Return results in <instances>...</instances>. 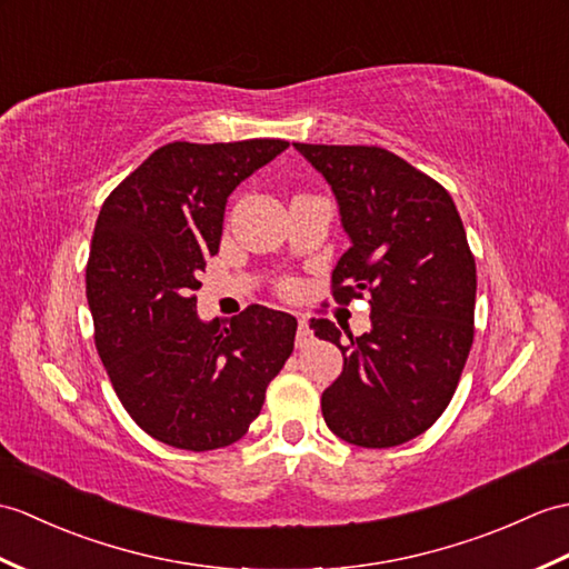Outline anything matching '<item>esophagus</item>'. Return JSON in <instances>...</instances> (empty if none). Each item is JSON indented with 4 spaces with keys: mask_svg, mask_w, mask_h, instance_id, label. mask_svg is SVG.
<instances>
[{
    "mask_svg": "<svg viewBox=\"0 0 569 569\" xmlns=\"http://www.w3.org/2000/svg\"><path fill=\"white\" fill-rule=\"evenodd\" d=\"M310 341H312V329H310V325H308L306 317H300V320H298V335H296V345H298V347H308Z\"/></svg>",
    "mask_w": 569,
    "mask_h": 569,
    "instance_id": "1",
    "label": "esophagus"
}]
</instances>
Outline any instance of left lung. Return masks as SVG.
<instances>
[{
  "mask_svg": "<svg viewBox=\"0 0 569 569\" xmlns=\"http://www.w3.org/2000/svg\"><path fill=\"white\" fill-rule=\"evenodd\" d=\"M293 148L320 171L351 247L337 261L335 300L371 296V332L341 345L335 322L315 337L345 356L322 392V417L341 441L400 446L425 433L451 402L472 347L475 259L448 191L382 148Z\"/></svg>",
  "mask_w": 569,
  "mask_h": 569,
  "instance_id": "left-lung-1",
  "label": "left lung"
}]
</instances>
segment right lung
Returning <instances> with one entry per match:
<instances>
[{
    "mask_svg": "<svg viewBox=\"0 0 569 569\" xmlns=\"http://www.w3.org/2000/svg\"><path fill=\"white\" fill-rule=\"evenodd\" d=\"M286 148L169 142L101 206L87 263L97 351L128 415L167 446L240 441L293 351V315L249 306L228 322L201 320L193 296L230 193Z\"/></svg>",
    "mask_w": 569,
    "mask_h": 569,
    "instance_id": "add662e5",
    "label": "right lung"
}]
</instances>
